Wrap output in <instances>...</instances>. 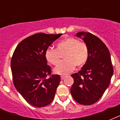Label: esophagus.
I'll use <instances>...</instances> for the list:
<instances>
[{
	"label": "esophagus",
	"mask_w": 120,
	"mask_h": 120,
	"mask_svg": "<svg viewBox=\"0 0 120 120\" xmlns=\"http://www.w3.org/2000/svg\"><path fill=\"white\" fill-rule=\"evenodd\" d=\"M60 78H61V80H63L65 79V76H61V77H60Z\"/></svg>",
	"instance_id": "obj_1"
}]
</instances>
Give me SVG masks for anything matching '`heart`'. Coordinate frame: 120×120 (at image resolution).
<instances>
[{"label": "heart", "instance_id": "1", "mask_svg": "<svg viewBox=\"0 0 120 120\" xmlns=\"http://www.w3.org/2000/svg\"><path fill=\"white\" fill-rule=\"evenodd\" d=\"M64 54L65 60L53 69L55 74L67 75L75 69L76 66L82 67L87 62L89 52L85 43L80 42L77 38L69 37L59 41L56 49L49 48L45 52V56L49 64L56 65L60 62L61 55Z\"/></svg>", "mask_w": 120, "mask_h": 120}]
</instances>
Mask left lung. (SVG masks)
I'll return each instance as SVG.
<instances>
[{
	"mask_svg": "<svg viewBox=\"0 0 120 120\" xmlns=\"http://www.w3.org/2000/svg\"><path fill=\"white\" fill-rule=\"evenodd\" d=\"M76 36L85 43L89 55L81 70L71 75L74 83L70 92L77 102L90 105L98 101L108 88L113 68L109 50L100 38L84 32L77 33Z\"/></svg>",
	"mask_w": 120,
	"mask_h": 120,
	"instance_id": "8db88e82",
	"label": "left lung"
}]
</instances>
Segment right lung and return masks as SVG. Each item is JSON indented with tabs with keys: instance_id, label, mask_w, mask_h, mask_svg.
<instances>
[{
	"instance_id": "add662e5",
	"label": "right lung",
	"mask_w": 120,
	"mask_h": 120,
	"mask_svg": "<svg viewBox=\"0 0 120 120\" xmlns=\"http://www.w3.org/2000/svg\"><path fill=\"white\" fill-rule=\"evenodd\" d=\"M62 35H33L20 42L12 55L10 66L14 86L32 106H47L54 98L60 77L51 75L45 54L49 46ZM48 75L51 77L46 78Z\"/></svg>"
}]
</instances>
